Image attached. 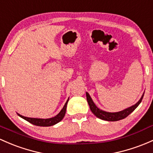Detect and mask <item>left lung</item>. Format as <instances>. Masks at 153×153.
I'll return each instance as SVG.
<instances>
[{
  "label": "left lung",
  "instance_id": "1",
  "mask_svg": "<svg viewBox=\"0 0 153 153\" xmlns=\"http://www.w3.org/2000/svg\"><path fill=\"white\" fill-rule=\"evenodd\" d=\"M86 99H87V102L89 105V108L91 109V112L94 114L96 117L98 118L101 119L102 120H106V121H110V122H114V121H118V120H121L125 119V117H128L130 114H131L136 108L138 107V105L141 103V100H142L143 97H144V94L142 95V97H141V99L139 100V101L138 102H136L135 105H133L131 107L125 109V110L122 111L120 112H115V113H110V112H106L104 111L100 110V108H98L97 106L95 105V104L94 103V102L91 100V97L89 96V93L86 92Z\"/></svg>",
  "mask_w": 153,
  "mask_h": 153
}]
</instances>
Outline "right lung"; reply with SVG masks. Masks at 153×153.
<instances>
[{
  "instance_id": "1",
  "label": "right lung",
  "mask_w": 153,
  "mask_h": 153,
  "mask_svg": "<svg viewBox=\"0 0 153 153\" xmlns=\"http://www.w3.org/2000/svg\"><path fill=\"white\" fill-rule=\"evenodd\" d=\"M69 99L67 100V101L66 102L65 105L63 107V108L62 109L60 112H59V114H57L56 117H52V118L50 119H37V118H29V117H25L19 114H17L20 117H22V119L25 120L26 121H28V123L33 124V125H36V126H42V127H49L52 126V125H56V123H59L61 120H62V119L64 118V115L66 113V109H67V102H68Z\"/></svg>"
}]
</instances>
